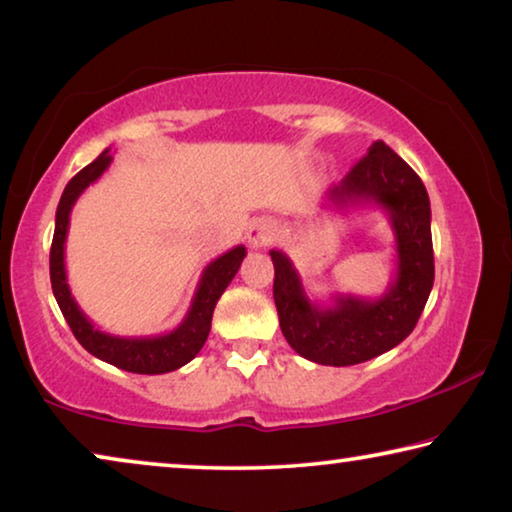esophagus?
Returning <instances> with one entry per match:
<instances>
[{"label": "esophagus", "mask_w": 512, "mask_h": 512, "mask_svg": "<svg viewBox=\"0 0 512 512\" xmlns=\"http://www.w3.org/2000/svg\"><path fill=\"white\" fill-rule=\"evenodd\" d=\"M277 237V223L271 219H259L248 230V244L253 248H264L271 246Z\"/></svg>", "instance_id": "esophagus-1"}]
</instances>
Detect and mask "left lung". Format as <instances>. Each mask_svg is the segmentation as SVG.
I'll use <instances>...</instances> for the list:
<instances>
[{"label":"left lung","mask_w":512,"mask_h":512,"mask_svg":"<svg viewBox=\"0 0 512 512\" xmlns=\"http://www.w3.org/2000/svg\"><path fill=\"white\" fill-rule=\"evenodd\" d=\"M327 205L336 210L372 205L388 214L397 268L379 298L339 293L329 305L307 298L291 259L271 250L273 298L287 343L320 366H354L400 345L413 332L433 287L431 207L422 180L391 146L372 142L368 155L329 187Z\"/></svg>","instance_id":"obj_1"}]
</instances>
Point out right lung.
Wrapping results in <instances>:
<instances>
[{
    "label": "right lung",
    "instance_id": "right-lung-1",
    "mask_svg": "<svg viewBox=\"0 0 512 512\" xmlns=\"http://www.w3.org/2000/svg\"><path fill=\"white\" fill-rule=\"evenodd\" d=\"M110 162L112 155L110 149H106L97 160L90 162L88 167L81 169L69 180L63 196H60L54 241H51L49 255L51 289H54L58 307L63 311L67 325L72 327L76 341L90 354L110 363V366L137 372V375H164V372L183 368L185 363L192 361L201 352L207 341V334H210L216 302H219L221 293L228 289L232 277L237 275L239 266L246 257V248L235 246L205 266L183 323L176 329H171V332L158 336H117L101 332L83 314L79 302L74 300L72 291H69L65 271V241L69 230V214H72L74 203L79 201V196L85 189L92 183H97L103 176V171L110 167Z\"/></svg>",
    "mask_w": 512,
    "mask_h": 512
}]
</instances>
